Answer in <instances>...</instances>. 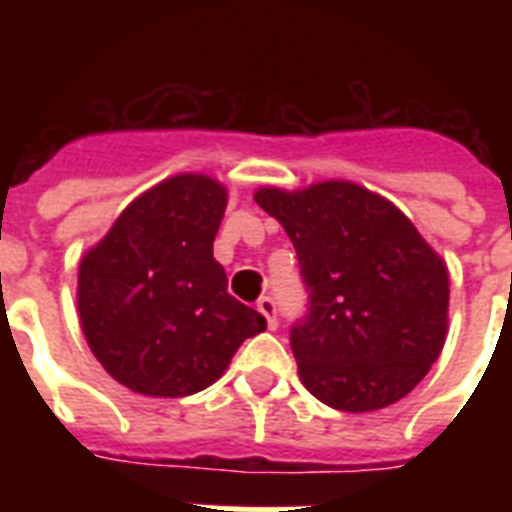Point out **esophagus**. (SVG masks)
<instances>
[{
  "label": "esophagus",
  "mask_w": 512,
  "mask_h": 512,
  "mask_svg": "<svg viewBox=\"0 0 512 512\" xmlns=\"http://www.w3.org/2000/svg\"><path fill=\"white\" fill-rule=\"evenodd\" d=\"M257 311L263 313L265 321H268V327H279V305H276L273 297H260V300H257Z\"/></svg>",
  "instance_id": "34e87169"
}]
</instances>
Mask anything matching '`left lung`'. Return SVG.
I'll return each mask as SVG.
<instances>
[{
	"label": "left lung",
	"mask_w": 512,
	"mask_h": 512,
	"mask_svg": "<svg viewBox=\"0 0 512 512\" xmlns=\"http://www.w3.org/2000/svg\"><path fill=\"white\" fill-rule=\"evenodd\" d=\"M300 260L308 311L289 329L300 380L340 412L396 404L446 340L449 276L390 201L329 180L287 193L260 188Z\"/></svg>",
	"instance_id": "1"
}]
</instances>
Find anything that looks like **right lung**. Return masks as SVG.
Instances as JSON below:
<instances>
[{"mask_svg": "<svg viewBox=\"0 0 512 512\" xmlns=\"http://www.w3.org/2000/svg\"><path fill=\"white\" fill-rule=\"evenodd\" d=\"M225 188L204 175L164 180L124 209L79 265L84 337L106 372L143 396L199 393L265 316L228 295L212 257Z\"/></svg>", "mask_w": 512, "mask_h": 512, "instance_id": "obj_1", "label": "right lung"}]
</instances>
